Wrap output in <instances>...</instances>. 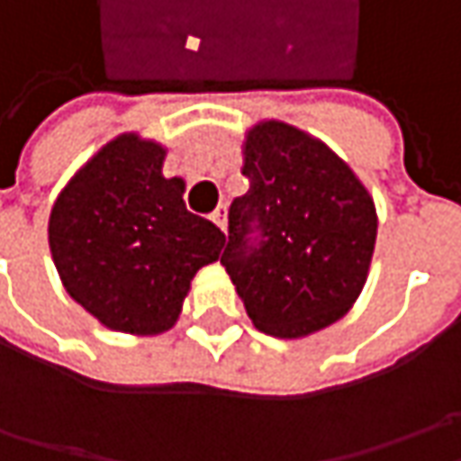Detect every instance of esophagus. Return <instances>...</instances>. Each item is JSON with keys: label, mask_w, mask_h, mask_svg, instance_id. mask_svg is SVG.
I'll list each match as a JSON object with an SVG mask.
<instances>
[{"label": "esophagus", "mask_w": 461, "mask_h": 461, "mask_svg": "<svg viewBox=\"0 0 461 461\" xmlns=\"http://www.w3.org/2000/svg\"><path fill=\"white\" fill-rule=\"evenodd\" d=\"M212 222H215V225L221 228L222 233L228 230V207H225V204H221V207H218V210L212 212Z\"/></svg>", "instance_id": "34e87169"}]
</instances>
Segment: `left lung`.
<instances>
[{"label":"left lung","instance_id":"obj_1","mask_svg":"<svg viewBox=\"0 0 461 461\" xmlns=\"http://www.w3.org/2000/svg\"><path fill=\"white\" fill-rule=\"evenodd\" d=\"M249 192L228 212L221 264L254 326L303 339L344 318L362 293L377 210L323 140L261 120L243 143Z\"/></svg>","mask_w":461,"mask_h":461}]
</instances>
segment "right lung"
<instances>
[{
    "instance_id": "1",
    "label": "right lung",
    "mask_w": 461,
    "mask_h": 461,
    "mask_svg": "<svg viewBox=\"0 0 461 461\" xmlns=\"http://www.w3.org/2000/svg\"><path fill=\"white\" fill-rule=\"evenodd\" d=\"M167 149L138 133L104 143L63 186L48 243L66 293L102 326L156 336L176 323L189 282L221 258L218 225L186 210Z\"/></svg>"
}]
</instances>
